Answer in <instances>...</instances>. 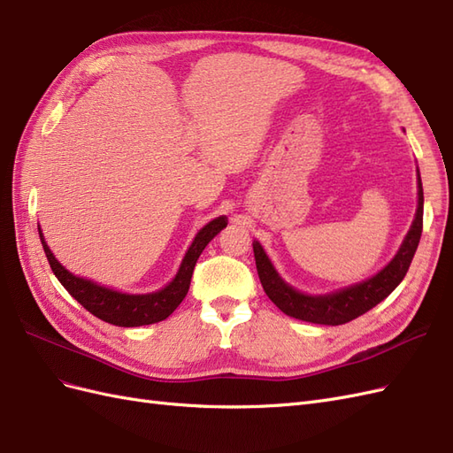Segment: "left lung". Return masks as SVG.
Instances as JSON below:
<instances>
[{
  "label": "left lung",
  "mask_w": 453,
  "mask_h": 453,
  "mask_svg": "<svg viewBox=\"0 0 453 453\" xmlns=\"http://www.w3.org/2000/svg\"><path fill=\"white\" fill-rule=\"evenodd\" d=\"M421 230L423 187L418 170V210L412 226H410L404 242L401 243V250L396 251L391 263L383 270H380L376 276L328 295H304L293 289L289 283H285L280 278V273L273 268L268 255L265 253L263 245L255 240L253 253L258 280L263 283V289L272 303L283 313L291 315V318L318 325H344L366 313L368 310H372L383 298H388L395 291V287L404 280L410 263H412L414 253L418 250Z\"/></svg>",
  "instance_id": "8db88e82"
}]
</instances>
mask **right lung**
Returning a JSON list of instances; mask_svg holds the SVG:
<instances>
[{"label":"right lung","mask_w":453,"mask_h":453,"mask_svg":"<svg viewBox=\"0 0 453 453\" xmlns=\"http://www.w3.org/2000/svg\"><path fill=\"white\" fill-rule=\"evenodd\" d=\"M226 225L228 221L225 215L217 217L205 225L195 236L193 243H190V248L185 253V258L180 270H177L175 278L164 287V289L147 293V295H128V293L113 291L109 289V287L98 285L90 280L73 276V273L70 270H65L58 263L57 257L52 255L41 228L37 230H39V238H41V243H43V250L54 276L58 278V281L65 287V291L70 293L81 306L87 308L92 315H96V318L105 323H111L117 326H142V325L164 321L168 315L173 313L177 306L183 303V298L188 293L190 278H193V272L200 253Z\"/></svg>","instance_id":"right-lung-1"}]
</instances>
